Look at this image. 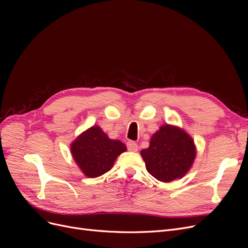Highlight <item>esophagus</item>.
I'll return each mask as SVG.
<instances>
[{
  "label": "esophagus",
  "instance_id": "1",
  "mask_svg": "<svg viewBox=\"0 0 248 248\" xmlns=\"http://www.w3.org/2000/svg\"><path fill=\"white\" fill-rule=\"evenodd\" d=\"M126 146H127V149H128L129 151H132V152H136V151H138V149H139L138 144H137L136 141H133V140L127 141Z\"/></svg>",
  "mask_w": 248,
  "mask_h": 248
}]
</instances>
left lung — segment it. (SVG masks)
<instances>
[{
    "label": "left lung",
    "mask_w": 248,
    "mask_h": 248,
    "mask_svg": "<svg viewBox=\"0 0 248 248\" xmlns=\"http://www.w3.org/2000/svg\"><path fill=\"white\" fill-rule=\"evenodd\" d=\"M196 154V146L189 134L169 124L162 125L152 136L149 148L140 151L149 174L161 182L185 176Z\"/></svg>",
    "instance_id": "left-lung-1"
}]
</instances>
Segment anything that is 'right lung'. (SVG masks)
Returning <instances> with one entry per match:
<instances>
[{
  "label": "right lung",
  "mask_w": 248,
  "mask_h": 248,
  "mask_svg": "<svg viewBox=\"0 0 248 248\" xmlns=\"http://www.w3.org/2000/svg\"><path fill=\"white\" fill-rule=\"evenodd\" d=\"M121 140H110L99 126L82 132L71 144V153L80 170L89 178H96L108 171L117 157L126 151Z\"/></svg>",
  "instance_id": "1"
}]
</instances>
